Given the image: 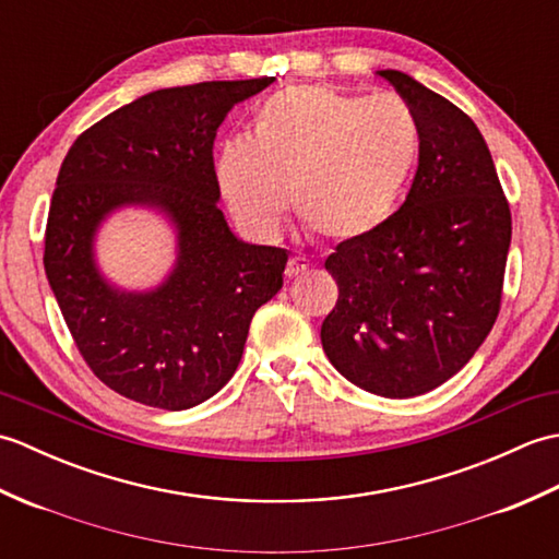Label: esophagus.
I'll return each instance as SVG.
<instances>
[{"mask_svg":"<svg viewBox=\"0 0 559 559\" xmlns=\"http://www.w3.org/2000/svg\"><path fill=\"white\" fill-rule=\"evenodd\" d=\"M307 259L305 257H290L288 259V266H286V276L288 278H293V276H300V273H305L307 271Z\"/></svg>","mask_w":559,"mask_h":559,"instance_id":"esophagus-1","label":"esophagus"}]
</instances>
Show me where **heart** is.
Here are the masks:
<instances>
[{
  "label": "heart",
  "instance_id": "obj_1",
  "mask_svg": "<svg viewBox=\"0 0 559 559\" xmlns=\"http://www.w3.org/2000/svg\"><path fill=\"white\" fill-rule=\"evenodd\" d=\"M420 156V127L394 96L288 86L259 105L249 136L221 146L216 177L233 218L273 240L295 213L324 240L353 242L394 213Z\"/></svg>",
  "mask_w": 559,
  "mask_h": 559
}]
</instances>
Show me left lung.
Masks as SVG:
<instances>
[{
  "label": "left lung",
  "mask_w": 559,
  "mask_h": 559,
  "mask_svg": "<svg viewBox=\"0 0 559 559\" xmlns=\"http://www.w3.org/2000/svg\"><path fill=\"white\" fill-rule=\"evenodd\" d=\"M377 74L418 120V170L382 228L326 257L338 300L322 324V346L355 386L408 399L444 384L488 338L512 213L471 117L403 71Z\"/></svg>",
  "instance_id": "obj_1"
}]
</instances>
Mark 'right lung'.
I'll return each instance as SVG.
<instances>
[{
  "label": "right lung",
  "mask_w": 559,
  "mask_h": 559,
  "mask_svg": "<svg viewBox=\"0 0 559 559\" xmlns=\"http://www.w3.org/2000/svg\"><path fill=\"white\" fill-rule=\"evenodd\" d=\"M271 81L146 93L86 129L59 168L45 273L83 360L124 399L187 411L218 394L254 312L283 286L288 252L230 230L213 170L218 127ZM122 207L156 210L176 233V264L156 289H120L97 266L99 225Z\"/></svg>",
  "instance_id": "add662e5"
}]
</instances>
